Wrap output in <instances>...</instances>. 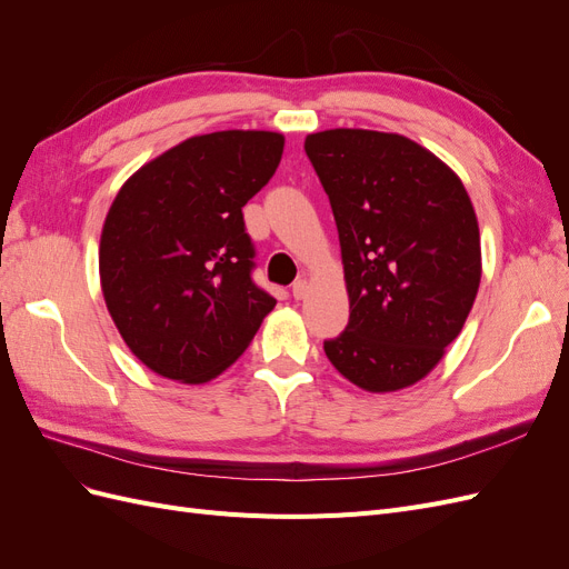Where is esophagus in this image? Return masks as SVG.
I'll return each instance as SVG.
<instances>
[{
	"label": "esophagus",
	"instance_id": "1",
	"mask_svg": "<svg viewBox=\"0 0 569 569\" xmlns=\"http://www.w3.org/2000/svg\"><path fill=\"white\" fill-rule=\"evenodd\" d=\"M306 295H308V282L306 280H297L295 284H291V297H295L297 301L306 299Z\"/></svg>",
	"mask_w": 569,
	"mask_h": 569
}]
</instances>
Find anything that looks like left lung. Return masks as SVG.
Here are the masks:
<instances>
[{"mask_svg": "<svg viewBox=\"0 0 569 569\" xmlns=\"http://www.w3.org/2000/svg\"><path fill=\"white\" fill-rule=\"evenodd\" d=\"M303 149L332 206L351 301L325 353L366 391L416 385L477 297L472 201L449 166L403 134L337 128L308 134Z\"/></svg>", "mask_w": 569, "mask_h": 569, "instance_id": "left-lung-1", "label": "left lung"}]
</instances>
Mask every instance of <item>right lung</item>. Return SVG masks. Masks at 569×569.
I'll list each match as a JSON object with an SVG mask.
<instances>
[{
    "instance_id": "right-lung-1",
    "label": "right lung",
    "mask_w": 569,
    "mask_h": 569,
    "mask_svg": "<svg viewBox=\"0 0 569 569\" xmlns=\"http://www.w3.org/2000/svg\"><path fill=\"white\" fill-rule=\"evenodd\" d=\"M284 137L222 130L189 137L120 187L99 244L107 308L147 368L209 382L244 353L274 308L251 278L242 206L280 166Z\"/></svg>"
}]
</instances>
